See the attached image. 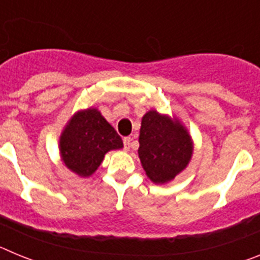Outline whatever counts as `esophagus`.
Returning a JSON list of instances; mask_svg holds the SVG:
<instances>
[{"mask_svg": "<svg viewBox=\"0 0 260 260\" xmlns=\"http://www.w3.org/2000/svg\"><path fill=\"white\" fill-rule=\"evenodd\" d=\"M123 148L126 151H128L132 148V138L127 137V138H123Z\"/></svg>", "mask_w": 260, "mask_h": 260, "instance_id": "1", "label": "esophagus"}]
</instances>
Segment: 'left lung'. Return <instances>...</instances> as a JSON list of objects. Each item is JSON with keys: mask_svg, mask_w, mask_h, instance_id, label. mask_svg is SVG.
<instances>
[{"mask_svg": "<svg viewBox=\"0 0 260 260\" xmlns=\"http://www.w3.org/2000/svg\"><path fill=\"white\" fill-rule=\"evenodd\" d=\"M138 153L150 180L164 183L189 164L191 139L182 125L150 110L142 118Z\"/></svg>", "mask_w": 260, "mask_h": 260, "instance_id": "1", "label": "left lung"}]
</instances>
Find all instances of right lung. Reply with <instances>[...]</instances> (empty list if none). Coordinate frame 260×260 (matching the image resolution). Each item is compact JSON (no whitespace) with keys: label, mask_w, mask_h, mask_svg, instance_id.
I'll use <instances>...</instances> for the list:
<instances>
[{"label":"right lung","mask_w":260,"mask_h":260,"mask_svg":"<svg viewBox=\"0 0 260 260\" xmlns=\"http://www.w3.org/2000/svg\"><path fill=\"white\" fill-rule=\"evenodd\" d=\"M61 156L66 167L88 177L102 164L110 150L122 148V139L96 109H87L73 117L61 135Z\"/></svg>","instance_id":"obj_1"}]
</instances>
